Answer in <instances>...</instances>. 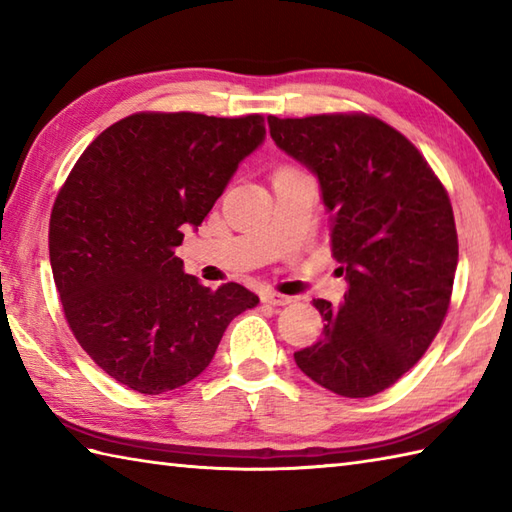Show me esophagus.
<instances>
[{"label":"esophagus","instance_id":"34e87169","mask_svg":"<svg viewBox=\"0 0 512 512\" xmlns=\"http://www.w3.org/2000/svg\"><path fill=\"white\" fill-rule=\"evenodd\" d=\"M262 301L268 306H288V303H292V297L279 295V292H262Z\"/></svg>","mask_w":512,"mask_h":512}]
</instances>
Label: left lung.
Here are the masks:
<instances>
[{
    "mask_svg": "<svg viewBox=\"0 0 512 512\" xmlns=\"http://www.w3.org/2000/svg\"><path fill=\"white\" fill-rule=\"evenodd\" d=\"M268 127L317 176L347 281L339 308L314 299L323 336L295 363L334 394L374 396L420 361L447 317L458 268L449 195L420 151L374 116H268Z\"/></svg>",
    "mask_w": 512,
    "mask_h": 512,
    "instance_id": "8db88e82",
    "label": "left lung"
}]
</instances>
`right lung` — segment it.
<instances>
[{
  "instance_id": "obj_1",
  "label": "right lung",
  "mask_w": 512,
  "mask_h": 512,
  "mask_svg": "<svg viewBox=\"0 0 512 512\" xmlns=\"http://www.w3.org/2000/svg\"><path fill=\"white\" fill-rule=\"evenodd\" d=\"M264 138L259 114L143 112L76 160L50 215L52 277L76 341L121 385L149 396L187 385L259 303L239 284L202 286L176 246Z\"/></svg>"
}]
</instances>
